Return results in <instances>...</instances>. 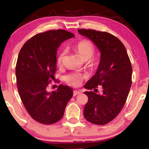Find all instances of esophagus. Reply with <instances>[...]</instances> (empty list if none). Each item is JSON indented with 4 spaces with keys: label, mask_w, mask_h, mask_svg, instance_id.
<instances>
[{
    "label": "esophagus",
    "mask_w": 149,
    "mask_h": 149,
    "mask_svg": "<svg viewBox=\"0 0 149 149\" xmlns=\"http://www.w3.org/2000/svg\"><path fill=\"white\" fill-rule=\"evenodd\" d=\"M81 93V91H74V96H76L78 95Z\"/></svg>",
    "instance_id": "esophagus-1"
}]
</instances>
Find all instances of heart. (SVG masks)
I'll list each match as a JSON object with an SVG mask.
<instances>
[{
  "label": "heart",
  "mask_w": 149,
  "mask_h": 149,
  "mask_svg": "<svg viewBox=\"0 0 149 149\" xmlns=\"http://www.w3.org/2000/svg\"><path fill=\"white\" fill-rule=\"evenodd\" d=\"M74 49L78 52L84 60H87V64L91 68L95 67L97 63L95 60L91 59L95 52V49L94 45L88 40H82L78 42L75 45ZM67 54L66 49H62L60 52L58 56L57 57V63L59 65L61 64L64 60L65 55ZM85 78L84 75L79 73H73L69 74L65 77V81L69 85L73 87H78L82 84L83 80Z\"/></svg>",
  "instance_id": "obj_1"
}]
</instances>
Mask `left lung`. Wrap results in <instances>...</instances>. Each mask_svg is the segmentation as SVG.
<instances>
[{
    "instance_id": "1",
    "label": "left lung",
    "mask_w": 149,
    "mask_h": 149,
    "mask_svg": "<svg viewBox=\"0 0 149 149\" xmlns=\"http://www.w3.org/2000/svg\"><path fill=\"white\" fill-rule=\"evenodd\" d=\"M91 40L100 52L99 65L95 74L85 85L91 90L102 85L101 95L84 92L88 97L84 114L88 122L105 125L113 120L125 104L132 86V67L127 50L117 37L107 32L78 29Z\"/></svg>"
}]
</instances>
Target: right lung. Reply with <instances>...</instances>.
Here are the masks:
<instances>
[{
    "label": "right lung",
    "mask_w": 149,
    "mask_h": 149,
    "mask_svg": "<svg viewBox=\"0 0 149 149\" xmlns=\"http://www.w3.org/2000/svg\"><path fill=\"white\" fill-rule=\"evenodd\" d=\"M63 29L39 33L29 39L17 57L16 76L19 97L31 117L42 124L62 119L73 90L60 85L49 91L48 85L56 70V52L62 42L74 37Z\"/></svg>",
    "instance_id": "add662e5"
}]
</instances>
